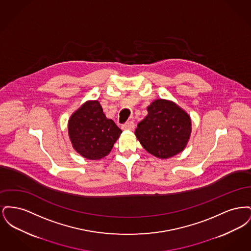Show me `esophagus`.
Masks as SVG:
<instances>
[{
    "label": "esophagus",
    "instance_id": "esophagus-1",
    "mask_svg": "<svg viewBox=\"0 0 251 251\" xmlns=\"http://www.w3.org/2000/svg\"><path fill=\"white\" fill-rule=\"evenodd\" d=\"M123 130H133L134 129V123L132 122V121H130V122H127V123H125V124H123L122 125V127H121Z\"/></svg>",
    "mask_w": 251,
    "mask_h": 251
}]
</instances>
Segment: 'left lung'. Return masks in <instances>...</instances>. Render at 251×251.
I'll use <instances>...</instances> for the list:
<instances>
[{"mask_svg":"<svg viewBox=\"0 0 251 251\" xmlns=\"http://www.w3.org/2000/svg\"><path fill=\"white\" fill-rule=\"evenodd\" d=\"M134 134L144 149L159 159L179 154L187 146L192 132L188 113L172 100L157 99L148 107Z\"/></svg>","mask_w":251,"mask_h":251,"instance_id":"8db88e82","label":"left lung"}]
</instances>
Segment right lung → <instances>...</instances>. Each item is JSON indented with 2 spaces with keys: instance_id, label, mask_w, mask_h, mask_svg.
Here are the masks:
<instances>
[{
  "instance_id": "obj_1",
  "label": "right lung",
  "mask_w": 251,
  "mask_h": 251,
  "mask_svg": "<svg viewBox=\"0 0 251 251\" xmlns=\"http://www.w3.org/2000/svg\"><path fill=\"white\" fill-rule=\"evenodd\" d=\"M68 131L75 151L93 161L107 156L122 132L106 118L99 100H87L73 112Z\"/></svg>"
}]
</instances>
